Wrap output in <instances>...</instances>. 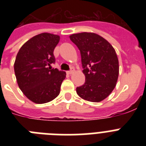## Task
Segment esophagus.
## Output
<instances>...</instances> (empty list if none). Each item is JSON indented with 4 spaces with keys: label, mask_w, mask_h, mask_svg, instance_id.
Masks as SVG:
<instances>
[{
    "label": "esophagus",
    "mask_w": 146,
    "mask_h": 146,
    "mask_svg": "<svg viewBox=\"0 0 146 146\" xmlns=\"http://www.w3.org/2000/svg\"><path fill=\"white\" fill-rule=\"evenodd\" d=\"M74 72V69H71V70H69V71H68V72H67V73H68V74H72V73H73V72Z\"/></svg>",
    "instance_id": "esophagus-1"
}]
</instances>
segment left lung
I'll return each mask as SVG.
<instances>
[{"label":"left lung","mask_w":146,"mask_h":146,"mask_svg":"<svg viewBox=\"0 0 146 146\" xmlns=\"http://www.w3.org/2000/svg\"><path fill=\"white\" fill-rule=\"evenodd\" d=\"M69 38L80 52L86 76L84 84L76 89L77 94L87 101H102L111 94L118 80L119 65L115 50L96 33H74Z\"/></svg>","instance_id":"left-lung-1"}]
</instances>
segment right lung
Listing matches in <instances>:
<instances>
[{
	"label": "right lung",
	"mask_w": 146,
	"mask_h": 146,
	"mask_svg": "<svg viewBox=\"0 0 146 146\" xmlns=\"http://www.w3.org/2000/svg\"><path fill=\"white\" fill-rule=\"evenodd\" d=\"M60 36L42 33L32 37L20 49L15 59L17 82L28 99L36 104L52 101L60 94L66 72L52 68L53 51Z\"/></svg>",
	"instance_id": "add662e5"
}]
</instances>
